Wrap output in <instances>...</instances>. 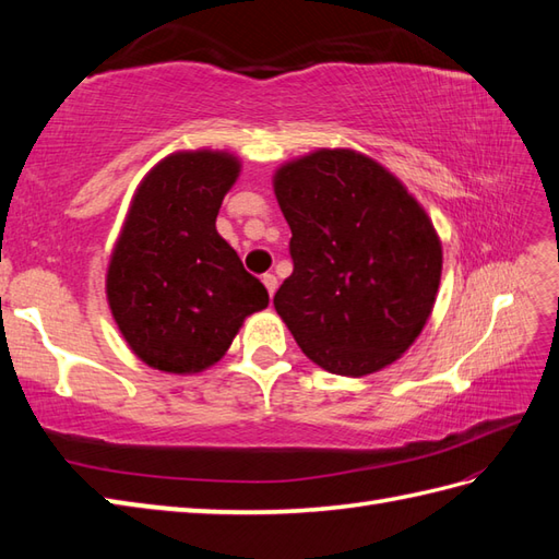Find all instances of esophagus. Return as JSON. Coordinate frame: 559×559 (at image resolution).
Returning <instances> with one entry per match:
<instances>
[{"label":"esophagus","mask_w":559,"mask_h":559,"mask_svg":"<svg viewBox=\"0 0 559 559\" xmlns=\"http://www.w3.org/2000/svg\"><path fill=\"white\" fill-rule=\"evenodd\" d=\"M261 283H264V288L269 290V295L273 298V293H276V288H278V278L273 276V273H264V276H261Z\"/></svg>","instance_id":"34e87169"}]
</instances>
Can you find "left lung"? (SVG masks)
Here are the masks:
<instances>
[{
  "label": "left lung",
  "instance_id": "left-lung-1",
  "mask_svg": "<svg viewBox=\"0 0 559 559\" xmlns=\"http://www.w3.org/2000/svg\"><path fill=\"white\" fill-rule=\"evenodd\" d=\"M293 273L273 307L302 353L343 377L399 360L432 314L442 242L396 175L353 148H319L273 175Z\"/></svg>",
  "mask_w": 559,
  "mask_h": 559
}]
</instances>
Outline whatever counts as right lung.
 <instances>
[{"label":"right lung","mask_w":559,"mask_h":559,"mask_svg":"<svg viewBox=\"0 0 559 559\" xmlns=\"http://www.w3.org/2000/svg\"><path fill=\"white\" fill-rule=\"evenodd\" d=\"M237 177L240 158L228 151H177L132 197L105 293L127 346L153 370L204 372L269 305L266 288L216 230Z\"/></svg>","instance_id":"add662e5"}]
</instances>
